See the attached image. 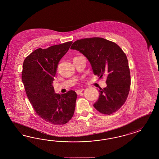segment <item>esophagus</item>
I'll use <instances>...</instances> for the list:
<instances>
[{
    "mask_svg": "<svg viewBox=\"0 0 159 159\" xmlns=\"http://www.w3.org/2000/svg\"><path fill=\"white\" fill-rule=\"evenodd\" d=\"M84 90V89H80V90H77L76 93L77 94H80V93L82 92Z\"/></svg>",
    "mask_w": 159,
    "mask_h": 159,
    "instance_id": "esophagus-1",
    "label": "esophagus"
}]
</instances>
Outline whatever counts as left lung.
Segmentation results:
<instances>
[{"label":"left lung","mask_w":159,"mask_h":159,"mask_svg":"<svg viewBox=\"0 0 159 159\" xmlns=\"http://www.w3.org/2000/svg\"><path fill=\"white\" fill-rule=\"evenodd\" d=\"M71 49L76 50L90 61L93 73L106 77L107 87L100 88L99 98L93 104L103 115H109L120 109L130 89V72L126 54L115 42L98 37L77 40Z\"/></svg>","instance_id":"left-lung-1"}]
</instances>
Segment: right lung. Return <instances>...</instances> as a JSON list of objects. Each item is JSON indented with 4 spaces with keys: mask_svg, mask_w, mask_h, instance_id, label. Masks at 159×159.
Here are the masks:
<instances>
[{
    "mask_svg": "<svg viewBox=\"0 0 159 159\" xmlns=\"http://www.w3.org/2000/svg\"><path fill=\"white\" fill-rule=\"evenodd\" d=\"M73 42L35 50L23 64L22 80L28 98L35 112L54 125L67 123L73 117L77 99L73 90L60 95L52 85L59 61Z\"/></svg>",
    "mask_w": 159,
    "mask_h": 159,
    "instance_id": "add662e5",
    "label": "right lung"
}]
</instances>
